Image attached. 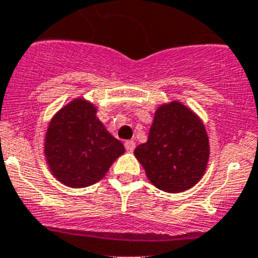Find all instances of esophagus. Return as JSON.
<instances>
[{
    "instance_id": "1",
    "label": "esophagus",
    "mask_w": 258,
    "mask_h": 258,
    "mask_svg": "<svg viewBox=\"0 0 258 258\" xmlns=\"http://www.w3.org/2000/svg\"><path fill=\"white\" fill-rule=\"evenodd\" d=\"M135 142L134 140H127V142L124 143V147H125V151L127 152H134V149H135Z\"/></svg>"
}]
</instances>
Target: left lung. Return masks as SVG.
I'll use <instances>...</instances> for the list:
<instances>
[{
  "mask_svg": "<svg viewBox=\"0 0 258 258\" xmlns=\"http://www.w3.org/2000/svg\"><path fill=\"white\" fill-rule=\"evenodd\" d=\"M151 183L166 192L189 190L201 181L210 157L202 119L179 101L160 105L148 140L134 151Z\"/></svg>",
  "mask_w": 258,
  "mask_h": 258,
  "instance_id": "left-lung-1",
  "label": "left lung"
}]
</instances>
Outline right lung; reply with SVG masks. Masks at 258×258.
Listing matches in <instances>:
<instances>
[{
	"label": "right lung",
	"mask_w": 258,
	"mask_h": 258,
	"mask_svg": "<svg viewBox=\"0 0 258 258\" xmlns=\"http://www.w3.org/2000/svg\"><path fill=\"white\" fill-rule=\"evenodd\" d=\"M123 153L122 143L97 116V106L84 97L62 106L45 131L44 156L49 172L73 189L101 181Z\"/></svg>",
	"instance_id": "1"
}]
</instances>
